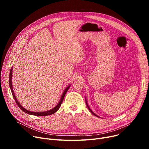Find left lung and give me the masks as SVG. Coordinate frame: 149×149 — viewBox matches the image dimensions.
I'll list each match as a JSON object with an SVG mask.
<instances>
[{
	"instance_id": "8db88e82",
	"label": "left lung",
	"mask_w": 149,
	"mask_h": 149,
	"mask_svg": "<svg viewBox=\"0 0 149 149\" xmlns=\"http://www.w3.org/2000/svg\"><path fill=\"white\" fill-rule=\"evenodd\" d=\"M85 101H86V103L87 107H88V109H89V110L90 111V112H91V113H92L93 115H95V116H97V117H99V118H100V117L99 116H98V115H96V114H95V113L94 112H92V110H91V109H90L89 106H88V102H87V100H86V98H85Z\"/></svg>"
}]
</instances>
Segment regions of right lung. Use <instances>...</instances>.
Masks as SVG:
<instances>
[{
  "label": "right lung",
  "mask_w": 149,
  "mask_h": 149,
  "mask_svg": "<svg viewBox=\"0 0 149 149\" xmlns=\"http://www.w3.org/2000/svg\"><path fill=\"white\" fill-rule=\"evenodd\" d=\"M13 67H12L11 68V70H10V78H9V84H10V88L11 89V91L12 92V95L13 96V98H14L15 102H16L17 104L18 105V106L19 107V108H20L22 110L25 112V113H28V114H29V115H35V116H48V115H52L54 113H56L58 109L60 107L61 105V103L63 102V99H64V97L65 96V94L67 92L68 89L69 88L70 86V85H69L68 87H66L65 88V89L64 90V92H63L62 95H61V97L60 98V101L58 102V103L57 104V105L54 107V108H52V109H51V110H49V111H45V112H31V111H29L28 110H27V109H26L25 108L23 107L21 104L20 103H19V102L18 101L16 97H15V94H14V91H13V84H12V77H13Z\"/></svg>",
  "instance_id": "1"
}]
</instances>
